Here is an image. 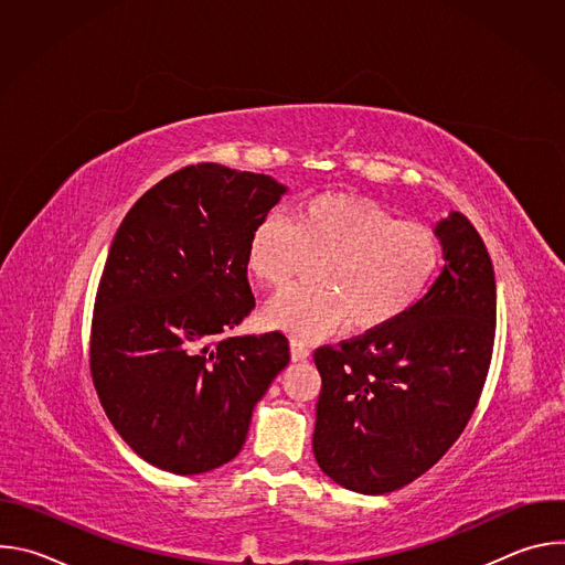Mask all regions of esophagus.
I'll use <instances>...</instances> for the list:
<instances>
[{
	"label": "esophagus",
	"mask_w": 565,
	"mask_h": 565,
	"mask_svg": "<svg viewBox=\"0 0 565 565\" xmlns=\"http://www.w3.org/2000/svg\"><path fill=\"white\" fill-rule=\"evenodd\" d=\"M310 355V349L306 347V344H301V342H290V358L295 360V362H301V360H306Z\"/></svg>",
	"instance_id": "1"
}]
</instances>
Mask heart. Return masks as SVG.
I'll return each instance as SVG.
<instances>
[{
	"instance_id": "heart-1",
	"label": "heart",
	"mask_w": 565,
	"mask_h": 565,
	"mask_svg": "<svg viewBox=\"0 0 565 565\" xmlns=\"http://www.w3.org/2000/svg\"><path fill=\"white\" fill-rule=\"evenodd\" d=\"M319 284L295 286L275 297L264 317L299 340L342 329L375 331L409 312L443 266L438 234L399 221L373 199L329 192L299 205L295 218L264 214L248 234L246 264L268 288H284L308 262Z\"/></svg>"
}]
</instances>
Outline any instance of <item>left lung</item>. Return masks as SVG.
Here are the masks:
<instances>
[{
	"instance_id": "obj_1",
	"label": "left lung",
	"mask_w": 565,
	"mask_h": 565,
	"mask_svg": "<svg viewBox=\"0 0 565 565\" xmlns=\"http://www.w3.org/2000/svg\"><path fill=\"white\" fill-rule=\"evenodd\" d=\"M436 234L447 264L409 312L312 355L321 375L312 454L360 494L395 492L431 469L465 431L488 380L492 259L460 212Z\"/></svg>"
}]
</instances>
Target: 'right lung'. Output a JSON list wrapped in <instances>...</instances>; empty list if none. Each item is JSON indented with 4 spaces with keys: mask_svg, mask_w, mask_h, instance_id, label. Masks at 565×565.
Here are the masks:
<instances>
[{
    "mask_svg": "<svg viewBox=\"0 0 565 565\" xmlns=\"http://www.w3.org/2000/svg\"><path fill=\"white\" fill-rule=\"evenodd\" d=\"M284 192L264 174L185 166L147 190L114 236L89 366L114 429L158 469L230 462L290 360L281 331L227 335L255 308L248 234Z\"/></svg>",
    "mask_w": 565,
    "mask_h": 565,
    "instance_id": "right-lung-1",
    "label": "right lung"
}]
</instances>
